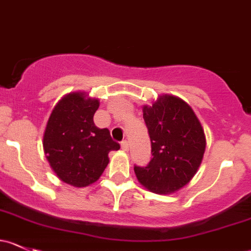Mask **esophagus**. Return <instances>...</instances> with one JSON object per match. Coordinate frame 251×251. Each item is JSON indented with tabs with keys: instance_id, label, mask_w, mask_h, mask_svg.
<instances>
[{
	"instance_id": "34e87169",
	"label": "esophagus",
	"mask_w": 251,
	"mask_h": 251,
	"mask_svg": "<svg viewBox=\"0 0 251 251\" xmlns=\"http://www.w3.org/2000/svg\"><path fill=\"white\" fill-rule=\"evenodd\" d=\"M121 149H123L124 151H127L128 150V142L127 141L121 142Z\"/></svg>"
}]
</instances>
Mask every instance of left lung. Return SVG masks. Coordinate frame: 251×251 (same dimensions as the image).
I'll list each match as a JSON object with an SVG mask.
<instances>
[{
  "label": "left lung",
  "instance_id": "obj_1",
  "mask_svg": "<svg viewBox=\"0 0 251 251\" xmlns=\"http://www.w3.org/2000/svg\"><path fill=\"white\" fill-rule=\"evenodd\" d=\"M151 159L147 166L134 165L137 179L156 194H171L191 180L201 165L205 137L194 110L183 100L161 96L143 108Z\"/></svg>",
  "mask_w": 251,
  "mask_h": 251
}]
</instances>
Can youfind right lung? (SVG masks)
Masks as SVG:
<instances>
[{
    "label": "right lung",
    "instance_id": "1",
    "mask_svg": "<svg viewBox=\"0 0 251 251\" xmlns=\"http://www.w3.org/2000/svg\"><path fill=\"white\" fill-rule=\"evenodd\" d=\"M97 100L70 94L55 105L47 124L43 147L56 176L73 186L90 185L103 173L108 152L120 149L108 128L94 124Z\"/></svg>",
    "mask_w": 251,
    "mask_h": 251
}]
</instances>
